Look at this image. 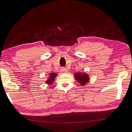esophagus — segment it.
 <instances>
[{"mask_svg":"<svg viewBox=\"0 0 132 132\" xmlns=\"http://www.w3.org/2000/svg\"><path fill=\"white\" fill-rule=\"evenodd\" d=\"M61 71H62V73H66L68 72V69H66V68H62L61 69Z\"/></svg>","mask_w":132,"mask_h":132,"instance_id":"obj_1","label":"esophagus"}]
</instances>
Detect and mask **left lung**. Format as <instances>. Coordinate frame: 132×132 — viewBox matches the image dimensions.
Listing matches in <instances>:
<instances>
[{
    "mask_svg": "<svg viewBox=\"0 0 132 132\" xmlns=\"http://www.w3.org/2000/svg\"><path fill=\"white\" fill-rule=\"evenodd\" d=\"M74 77H75L76 80L77 81V82L80 84L81 87L87 84L89 82L90 79L89 75L86 73L84 72L74 73Z\"/></svg>",
    "mask_w": 132,
    "mask_h": 132,
    "instance_id": "left-lung-1",
    "label": "left lung"
}]
</instances>
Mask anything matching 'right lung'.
Returning a JSON list of instances; mask_svg holds the SVG:
<instances>
[{"label": "right lung", "mask_w": 132, "mask_h": 132, "mask_svg": "<svg viewBox=\"0 0 132 132\" xmlns=\"http://www.w3.org/2000/svg\"><path fill=\"white\" fill-rule=\"evenodd\" d=\"M57 76H58V74L56 73H50L49 76H48V77L47 80H46L45 82H46V84H48V85H52V84L54 83L55 79L56 77Z\"/></svg>", "instance_id": "obj_1"}]
</instances>
